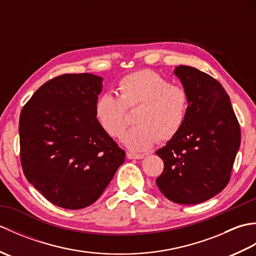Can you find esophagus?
I'll return each instance as SVG.
<instances>
[{
    "instance_id": "1",
    "label": "esophagus",
    "mask_w": 256,
    "mask_h": 256,
    "mask_svg": "<svg viewBox=\"0 0 256 256\" xmlns=\"http://www.w3.org/2000/svg\"><path fill=\"white\" fill-rule=\"evenodd\" d=\"M128 160H142L144 154H135V153H128L126 154Z\"/></svg>"
}]
</instances>
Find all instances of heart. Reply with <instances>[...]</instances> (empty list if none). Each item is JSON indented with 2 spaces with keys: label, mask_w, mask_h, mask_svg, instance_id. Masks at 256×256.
<instances>
[{
  "label": "heart",
  "mask_w": 256,
  "mask_h": 256,
  "mask_svg": "<svg viewBox=\"0 0 256 256\" xmlns=\"http://www.w3.org/2000/svg\"><path fill=\"white\" fill-rule=\"evenodd\" d=\"M118 96L108 92L98 98L94 116L108 136L121 138L128 125L126 110L138 108L136 125L125 135L124 144L130 150L142 152L160 142L175 138L186 121L189 94L182 86L153 70H140L126 74L118 84Z\"/></svg>",
  "instance_id": "1"
}]
</instances>
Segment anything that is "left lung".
I'll list each match as a JSON object with an SVG mask.
<instances>
[{"label":"left lung","mask_w":256,"mask_h":256,"mask_svg":"<svg viewBox=\"0 0 256 256\" xmlns=\"http://www.w3.org/2000/svg\"><path fill=\"white\" fill-rule=\"evenodd\" d=\"M175 74L188 91L189 108L180 131L156 152L164 162L156 184L172 202L197 204L229 184L241 130L219 81L189 66L176 67Z\"/></svg>","instance_id":"1"}]
</instances>
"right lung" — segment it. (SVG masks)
Wrapping results in <instances>:
<instances>
[{"label":"right lung","mask_w":256,"mask_h":256,"mask_svg":"<svg viewBox=\"0 0 256 256\" xmlns=\"http://www.w3.org/2000/svg\"><path fill=\"white\" fill-rule=\"evenodd\" d=\"M102 78L64 74L37 89L22 108L20 155L24 175L52 204H92L125 160V152L94 116Z\"/></svg>","instance_id":"add662e5"}]
</instances>
